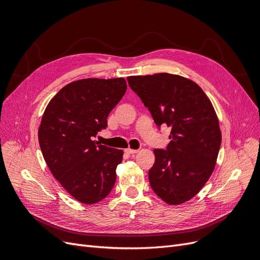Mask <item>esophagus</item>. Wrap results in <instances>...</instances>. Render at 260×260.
Here are the masks:
<instances>
[{
    "mask_svg": "<svg viewBox=\"0 0 260 260\" xmlns=\"http://www.w3.org/2000/svg\"><path fill=\"white\" fill-rule=\"evenodd\" d=\"M139 150L138 149H131V148H127V149H124V152H126L127 154H134V153H137Z\"/></svg>",
    "mask_w": 260,
    "mask_h": 260,
    "instance_id": "34e87169",
    "label": "esophagus"
}]
</instances>
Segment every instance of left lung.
I'll use <instances>...</instances> for the list:
<instances>
[{"mask_svg":"<svg viewBox=\"0 0 260 260\" xmlns=\"http://www.w3.org/2000/svg\"><path fill=\"white\" fill-rule=\"evenodd\" d=\"M148 108L155 124L168 126L166 149H154L149 170L153 192L169 205L190 201L208 181L219 154L222 134L213 106L195 82L177 75L127 78Z\"/></svg>","mask_w":260,"mask_h":260,"instance_id":"left-lung-1","label":"left lung"}]
</instances>
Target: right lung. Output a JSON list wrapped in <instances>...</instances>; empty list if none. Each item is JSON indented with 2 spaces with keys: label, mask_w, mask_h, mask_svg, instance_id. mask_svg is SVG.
Instances as JSON below:
<instances>
[{
  "label": "right lung",
  "mask_w": 260,
  "mask_h": 260,
  "mask_svg": "<svg viewBox=\"0 0 260 260\" xmlns=\"http://www.w3.org/2000/svg\"><path fill=\"white\" fill-rule=\"evenodd\" d=\"M127 90L123 78L71 82L51 99L41 118L38 140L54 178L83 204L109 195L123 151L92 141L108 127V116Z\"/></svg>",
  "instance_id": "1"
}]
</instances>
